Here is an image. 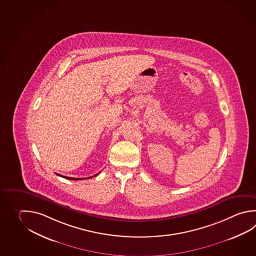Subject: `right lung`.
Instances as JSON below:
<instances>
[{
	"label": "right lung",
	"instance_id": "1",
	"mask_svg": "<svg viewBox=\"0 0 256 256\" xmlns=\"http://www.w3.org/2000/svg\"><path fill=\"white\" fill-rule=\"evenodd\" d=\"M98 174H96V175H94V176H96ZM56 175H58V176H60V177L64 178H68V180H83L82 178L66 177V176H62V175H60V174H58V173H56ZM94 176H92V177H94ZM92 177H89L88 178H90Z\"/></svg>",
	"mask_w": 256,
	"mask_h": 256
}]
</instances>
